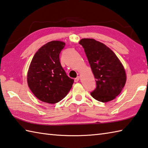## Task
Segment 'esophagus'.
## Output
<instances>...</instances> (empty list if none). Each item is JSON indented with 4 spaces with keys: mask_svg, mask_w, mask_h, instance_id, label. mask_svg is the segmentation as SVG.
<instances>
[{
    "mask_svg": "<svg viewBox=\"0 0 148 148\" xmlns=\"http://www.w3.org/2000/svg\"><path fill=\"white\" fill-rule=\"evenodd\" d=\"M79 80V76H77L76 78L74 79V82H78V81Z\"/></svg>",
    "mask_w": 148,
    "mask_h": 148,
    "instance_id": "1",
    "label": "esophagus"
}]
</instances>
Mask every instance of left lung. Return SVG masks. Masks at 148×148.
<instances>
[{
	"label": "left lung",
	"mask_w": 148,
	"mask_h": 148,
	"mask_svg": "<svg viewBox=\"0 0 148 148\" xmlns=\"http://www.w3.org/2000/svg\"><path fill=\"white\" fill-rule=\"evenodd\" d=\"M83 46L96 82L90 94L95 99L106 103L114 99L125 85L126 76L122 63L110 49L92 38H83Z\"/></svg>",
	"instance_id": "left-lung-1"
}]
</instances>
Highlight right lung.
<instances>
[{
    "mask_svg": "<svg viewBox=\"0 0 148 148\" xmlns=\"http://www.w3.org/2000/svg\"><path fill=\"white\" fill-rule=\"evenodd\" d=\"M65 45L63 42H49L40 48L32 59L27 72L28 86L43 102H59L72 86L74 79L68 77L60 61Z\"/></svg>",
    "mask_w": 148,
    "mask_h": 148,
    "instance_id": "right-lung-1",
    "label": "right lung"
}]
</instances>
